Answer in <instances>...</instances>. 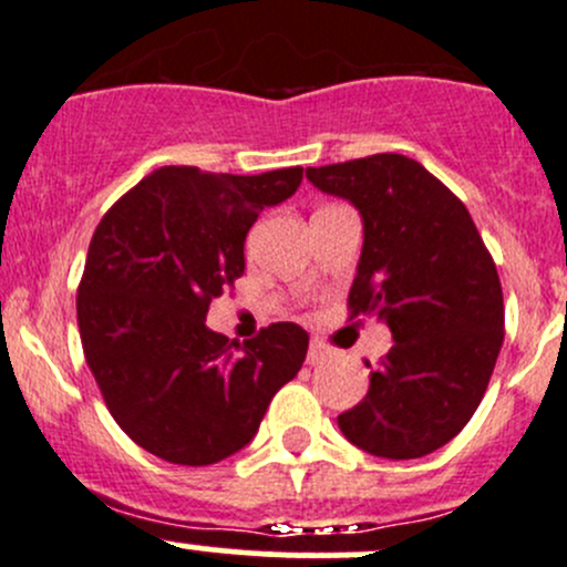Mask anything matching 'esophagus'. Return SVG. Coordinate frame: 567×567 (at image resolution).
<instances>
[{"mask_svg":"<svg viewBox=\"0 0 567 567\" xmlns=\"http://www.w3.org/2000/svg\"><path fill=\"white\" fill-rule=\"evenodd\" d=\"M331 357V348L323 340H310V351H307V364H323Z\"/></svg>","mask_w":567,"mask_h":567,"instance_id":"34e87169","label":"esophagus"}]
</instances>
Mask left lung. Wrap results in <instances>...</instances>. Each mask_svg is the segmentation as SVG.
<instances>
[{
    "instance_id": "left-lung-1",
    "label": "left lung",
    "mask_w": 567,
    "mask_h": 567,
    "mask_svg": "<svg viewBox=\"0 0 567 567\" xmlns=\"http://www.w3.org/2000/svg\"><path fill=\"white\" fill-rule=\"evenodd\" d=\"M307 177L362 216L348 310L379 316L394 340L337 425L370 455L422 458L458 436L483 400L505 340L499 274L466 205L414 158L375 153L307 167Z\"/></svg>"
}]
</instances>
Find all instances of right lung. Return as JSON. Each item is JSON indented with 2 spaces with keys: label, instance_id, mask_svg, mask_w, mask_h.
<instances>
[{
  "label": "right lung",
  "instance_id": "right-lung-1",
  "mask_svg": "<svg viewBox=\"0 0 567 567\" xmlns=\"http://www.w3.org/2000/svg\"><path fill=\"white\" fill-rule=\"evenodd\" d=\"M305 169L262 175L162 167L117 199L87 249L79 334L109 414L147 453L208 466L247 447L310 337L271 323L236 342L205 326L210 299L244 274L262 208L296 194Z\"/></svg>",
  "mask_w": 567,
  "mask_h": 567
}]
</instances>
